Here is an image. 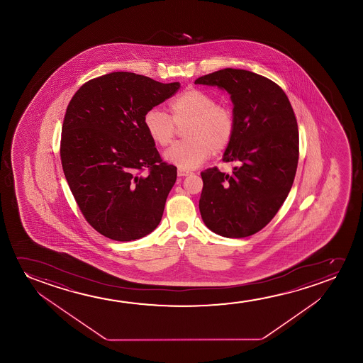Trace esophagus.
<instances>
[{
  "label": "esophagus",
  "mask_w": 363,
  "mask_h": 363,
  "mask_svg": "<svg viewBox=\"0 0 363 363\" xmlns=\"http://www.w3.org/2000/svg\"><path fill=\"white\" fill-rule=\"evenodd\" d=\"M192 174V172H191V171H189V169H177V174H179V177H184V176H189V174Z\"/></svg>",
  "instance_id": "esophagus-1"
}]
</instances>
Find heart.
<instances>
[{
  "label": "heart",
  "mask_w": 363,
  "mask_h": 363,
  "mask_svg": "<svg viewBox=\"0 0 363 363\" xmlns=\"http://www.w3.org/2000/svg\"><path fill=\"white\" fill-rule=\"evenodd\" d=\"M171 116L157 108L144 115L145 131L152 143L164 147L172 143L176 123L187 124L186 141L174 144L164 154L169 164L182 169L199 167L212 152H220L230 144L235 131V119L228 105L218 104L208 91L184 90L169 103Z\"/></svg>",
  "instance_id": "1"
}]
</instances>
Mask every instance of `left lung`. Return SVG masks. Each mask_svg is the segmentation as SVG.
<instances>
[{"instance_id":"left-lung-1","label":"left lung","mask_w":363,"mask_h":363,"mask_svg":"<svg viewBox=\"0 0 363 363\" xmlns=\"http://www.w3.org/2000/svg\"><path fill=\"white\" fill-rule=\"evenodd\" d=\"M230 95L235 131L223 161L201 174L199 212L207 228L227 238L257 233L278 213L293 186L298 160L296 118L288 96L274 82L244 69L217 70L194 80Z\"/></svg>"}]
</instances>
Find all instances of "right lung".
<instances>
[{
	"label": "right lung",
	"instance_id": "add662e5",
	"mask_svg": "<svg viewBox=\"0 0 363 363\" xmlns=\"http://www.w3.org/2000/svg\"><path fill=\"white\" fill-rule=\"evenodd\" d=\"M179 86L114 72L86 82L70 100L60 140L63 172L85 219L106 238H143L161 222L177 169L162 162L143 119ZM144 169L150 174L141 175Z\"/></svg>",
	"mask_w": 363,
	"mask_h": 363
}]
</instances>
